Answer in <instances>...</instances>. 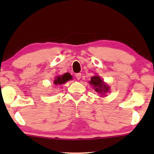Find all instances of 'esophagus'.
<instances>
[{
    "mask_svg": "<svg viewBox=\"0 0 154 154\" xmlns=\"http://www.w3.org/2000/svg\"><path fill=\"white\" fill-rule=\"evenodd\" d=\"M75 78H76L77 80H80L81 78V73H78L75 74Z\"/></svg>",
    "mask_w": 154,
    "mask_h": 154,
    "instance_id": "1",
    "label": "esophagus"
}]
</instances>
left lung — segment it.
I'll use <instances>...</instances> for the list:
<instances>
[{
  "label": "left lung",
  "mask_w": 154,
  "mask_h": 154,
  "mask_svg": "<svg viewBox=\"0 0 154 154\" xmlns=\"http://www.w3.org/2000/svg\"><path fill=\"white\" fill-rule=\"evenodd\" d=\"M89 83L92 85L94 90L97 93L102 94V95H104V94L107 93L110 90L109 86L105 83L99 75H96L92 76Z\"/></svg>",
  "instance_id": "1"
}]
</instances>
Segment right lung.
Here are the masks:
<instances>
[{"label": "right lung", "instance_id": "right-lung-1", "mask_svg": "<svg viewBox=\"0 0 154 154\" xmlns=\"http://www.w3.org/2000/svg\"><path fill=\"white\" fill-rule=\"evenodd\" d=\"M71 79H72V76L70 75V73H66L62 75H57V76L55 77L54 84V85H62V84H64L66 82Z\"/></svg>", "mask_w": 154, "mask_h": 154}]
</instances>
